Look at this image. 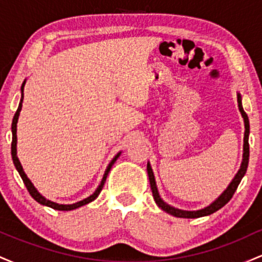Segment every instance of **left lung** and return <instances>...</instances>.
<instances>
[{"label":"left lung","mask_w":262,"mask_h":262,"mask_svg":"<svg viewBox=\"0 0 262 262\" xmlns=\"http://www.w3.org/2000/svg\"><path fill=\"white\" fill-rule=\"evenodd\" d=\"M237 104H239V110L242 112L243 118H244V123H245V134H244V155H243V162H242V166H240V170L237 171V173L234 177V180L231 181V183L228 186V188L222 193V196L215 200L210 206L206 207V208L201 209V210H193V212H189V210H181V209H176L173 207L169 206L161 200L160 196H159V192L158 188H156V183H155V179H154V173H152L151 167L148 164V175H149V181H150V187H151L152 191V197H154L156 204L162 210L167 212L169 214L173 215V217L177 218H200V217H204V215H209L212 213L217 212L218 209H221L222 207H224L233 197V194L235 193L237 186H239L240 181L244 177L246 169H248V164H249V132H250V125H249V118H248V114L244 112L242 106V97L240 95H237Z\"/></svg>","instance_id":"obj_1"}]
</instances>
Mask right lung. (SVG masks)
<instances>
[{
	"label": "right lung",
	"instance_id": "add662e5",
	"mask_svg": "<svg viewBox=\"0 0 262 262\" xmlns=\"http://www.w3.org/2000/svg\"><path fill=\"white\" fill-rule=\"evenodd\" d=\"M22 101H23V85H22V98H20L19 106H18L17 112H16V114H14V117H13V122H12V145H11V152H12V159H13L14 166H16L17 171H18V172H19L20 177H22L23 182H25V185H26L27 189H28L29 194H31V196L34 198V200L37 201L38 203L43 204V206L50 207V208H53V209H58V210H71V209H75V208H79V207H81V206H85V204L92 202V201H95L96 198L98 197V194H100V192L102 191V188H103V185H104V182H106L108 172H110V170H111V167H112V165L114 164V162H116L117 159H118L119 154L117 155L116 158H114L113 160L110 162V165H108V167H107V170H106V172H104L103 179H102L101 185L98 186L97 189H96L95 193L91 194V196H90V197H87L86 200L80 201V202L74 203V204H58V203L52 202V201H49V200H45V198L41 196L40 193H39L37 189H35L34 186L32 185V182L29 181V179H28V177H27V175L25 173V171H23L22 165H20V162H19V160H18V158H17V122H18V116H19L20 110H22Z\"/></svg>",
	"mask_w": 262,
	"mask_h": 262
}]
</instances>
